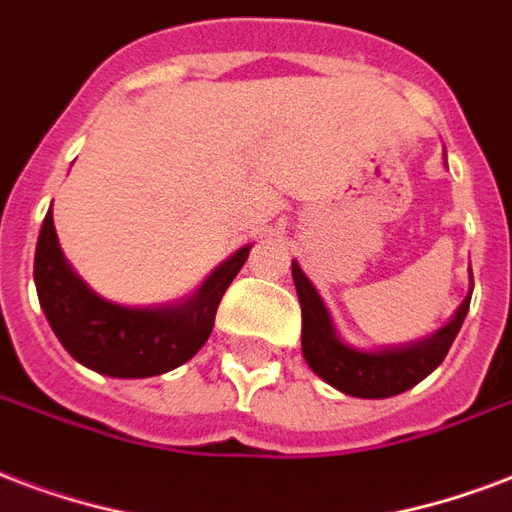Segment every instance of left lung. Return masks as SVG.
<instances>
[{
  "label": "left lung",
  "mask_w": 512,
  "mask_h": 512,
  "mask_svg": "<svg viewBox=\"0 0 512 512\" xmlns=\"http://www.w3.org/2000/svg\"><path fill=\"white\" fill-rule=\"evenodd\" d=\"M291 275H294L299 305H302V356L318 378L348 397L359 399L397 397L421 383L429 372L437 370L467 318L472 299L470 270V294L464 297L448 324L413 343L370 351V348L345 343L337 334V326L326 310L324 299L297 261H291Z\"/></svg>",
  "instance_id": "1"
}]
</instances>
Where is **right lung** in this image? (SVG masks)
<instances>
[{
    "instance_id": "1",
    "label": "right lung",
    "mask_w": 512,
    "mask_h": 512,
    "mask_svg": "<svg viewBox=\"0 0 512 512\" xmlns=\"http://www.w3.org/2000/svg\"><path fill=\"white\" fill-rule=\"evenodd\" d=\"M248 253L251 245H242L180 302L118 305L72 270L48 210L34 251V286L42 313L72 359L107 378H153L186 364L207 343L215 310Z\"/></svg>"
}]
</instances>
